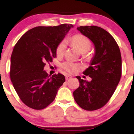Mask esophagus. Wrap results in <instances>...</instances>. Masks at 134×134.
Wrapping results in <instances>:
<instances>
[{"instance_id":"obj_1","label":"esophagus","mask_w":134,"mask_h":134,"mask_svg":"<svg viewBox=\"0 0 134 134\" xmlns=\"http://www.w3.org/2000/svg\"><path fill=\"white\" fill-rule=\"evenodd\" d=\"M71 77H72V76H71V75H66L65 76V78L66 80L70 79H71Z\"/></svg>"}]
</instances>
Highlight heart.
I'll use <instances>...</instances> for the list:
<instances>
[{"label":"heart","mask_w":134,"mask_h":134,"mask_svg":"<svg viewBox=\"0 0 134 134\" xmlns=\"http://www.w3.org/2000/svg\"><path fill=\"white\" fill-rule=\"evenodd\" d=\"M71 44L78 50L81 54H85L90 50L91 47V42L88 38L82 35H77L73 36L71 40L68 41ZM66 49V42L62 41L57 47L56 53L58 56L62 55L64 54ZM63 69L69 72H76L79 69V65L70 62H66L62 65Z\"/></svg>","instance_id":"b5f03b06"}]
</instances>
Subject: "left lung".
I'll return each instance as SVG.
<instances>
[{"mask_svg": "<svg viewBox=\"0 0 134 134\" xmlns=\"http://www.w3.org/2000/svg\"><path fill=\"white\" fill-rule=\"evenodd\" d=\"M77 30L91 41L94 54L90 66L83 71L91 80L77 76L80 85L73 92L77 104L86 110H95L107 104L115 92L121 76V56L116 41L101 27L89 25Z\"/></svg>", "mask_w": 134, "mask_h": 134, "instance_id": "obj_1", "label": "left lung"}]
</instances>
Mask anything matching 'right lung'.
<instances>
[{
  "label": "right lung",
  "mask_w": 134,
  "mask_h": 134,
  "mask_svg": "<svg viewBox=\"0 0 134 134\" xmlns=\"http://www.w3.org/2000/svg\"><path fill=\"white\" fill-rule=\"evenodd\" d=\"M73 27L63 24L34 27L14 46L11 56L10 79L18 96L28 107L44 109L55 99L65 81V76L60 73L50 77L44 67L57 57V47Z\"/></svg>",
  "instance_id": "obj_1"
}]
</instances>
